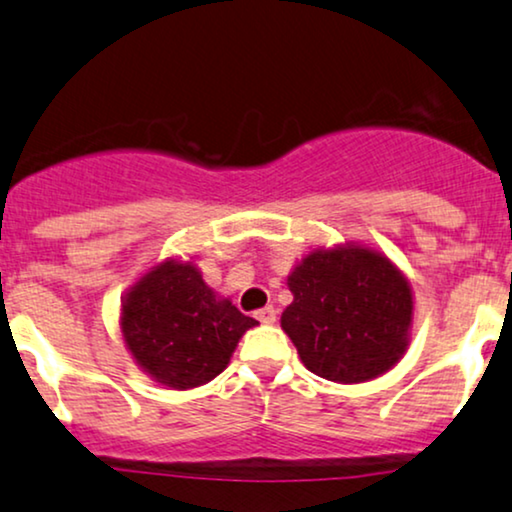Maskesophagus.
I'll return each instance as SVG.
<instances>
[{"label": "esophagus", "mask_w": 512, "mask_h": 512, "mask_svg": "<svg viewBox=\"0 0 512 512\" xmlns=\"http://www.w3.org/2000/svg\"><path fill=\"white\" fill-rule=\"evenodd\" d=\"M254 317H256V320L261 322V324H272V322H275V317H277V310L272 308V305H268V308L256 310Z\"/></svg>", "instance_id": "esophagus-1"}]
</instances>
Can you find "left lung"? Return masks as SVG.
Listing matches in <instances>:
<instances>
[{
	"instance_id": "1",
	"label": "left lung",
	"mask_w": 512,
	"mask_h": 512,
	"mask_svg": "<svg viewBox=\"0 0 512 512\" xmlns=\"http://www.w3.org/2000/svg\"><path fill=\"white\" fill-rule=\"evenodd\" d=\"M287 284L294 303L282 313V329L313 374L362 383L386 374L407 350L411 289L378 251L317 249Z\"/></svg>"
}]
</instances>
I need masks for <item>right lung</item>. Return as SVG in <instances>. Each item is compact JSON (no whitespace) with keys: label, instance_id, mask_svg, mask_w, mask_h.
<instances>
[{"label":"right lung","instance_id":"1","mask_svg":"<svg viewBox=\"0 0 512 512\" xmlns=\"http://www.w3.org/2000/svg\"><path fill=\"white\" fill-rule=\"evenodd\" d=\"M256 324L230 301H218L192 263L157 265L122 305L126 348L155 381L176 390L221 374L237 341Z\"/></svg>","mask_w":512,"mask_h":512}]
</instances>
